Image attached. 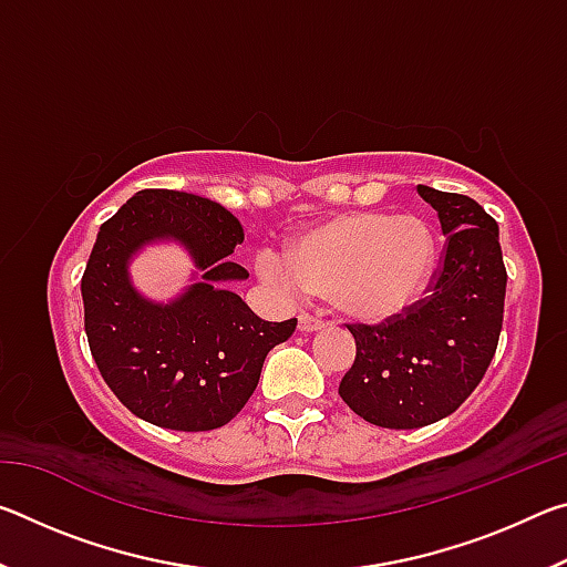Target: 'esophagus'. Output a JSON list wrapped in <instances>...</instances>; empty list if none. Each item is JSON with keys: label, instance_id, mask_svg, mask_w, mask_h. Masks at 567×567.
<instances>
[{"label": "esophagus", "instance_id": "34e87169", "mask_svg": "<svg viewBox=\"0 0 567 567\" xmlns=\"http://www.w3.org/2000/svg\"><path fill=\"white\" fill-rule=\"evenodd\" d=\"M297 328H300V332H315L324 328V320L315 318V315H300V318H297Z\"/></svg>", "mask_w": 567, "mask_h": 567}]
</instances>
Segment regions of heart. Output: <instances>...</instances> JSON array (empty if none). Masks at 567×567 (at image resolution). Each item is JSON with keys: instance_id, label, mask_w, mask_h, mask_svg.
<instances>
[{"instance_id": "1", "label": "heart", "mask_w": 567, "mask_h": 567, "mask_svg": "<svg viewBox=\"0 0 567 567\" xmlns=\"http://www.w3.org/2000/svg\"><path fill=\"white\" fill-rule=\"evenodd\" d=\"M435 267V235L415 215L350 213L297 235L287 255L265 249L257 270L282 290L330 297L358 320L402 315L427 287Z\"/></svg>"}]
</instances>
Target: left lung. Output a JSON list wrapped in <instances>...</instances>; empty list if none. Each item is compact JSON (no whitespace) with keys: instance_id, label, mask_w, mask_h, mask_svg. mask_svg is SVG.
<instances>
[{"instance_id":"left-lung-1","label":"left lung","mask_w":567,"mask_h":567,"mask_svg":"<svg viewBox=\"0 0 567 567\" xmlns=\"http://www.w3.org/2000/svg\"><path fill=\"white\" fill-rule=\"evenodd\" d=\"M445 235L427 297L380 324H348L358 352L340 398L372 425L415 430L463 405L497 350L505 282L497 223L473 197L417 185Z\"/></svg>"}]
</instances>
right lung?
Segmentation results:
<instances>
[{
	"mask_svg": "<svg viewBox=\"0 0 567 567\" xmlns=\"http://www.w3.org/2000/svg\"><path fill=\"white\" fill-rule=\"evenodd\" d=\"M169 236L206 275L157 306L133 290L126 262L142 244ZM243 239L223 205L175 189H142L100 227L82 275L84 330L104 382L132 415L182 433L227 425L255 392L267 352L295 332V318L260 320L225 287L247 277L227 257Z\"/></svg>",
	"mask_w": 567,
	"mask_h": 567,
	"instance_id": "obj_1",
	"label": "right lung"
}]
</instances>
